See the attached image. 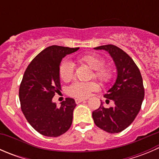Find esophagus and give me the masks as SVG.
<instances>
[{"label": "esophagus", "mask_w": 159, "mask_h": 159, "mask_svg": "<svg viewBox=\"0 0 159 159\" xmlns=\"http://www.w3.org/2000/svg\"><path fill=\"white\" fill-rule=\"evenodd\" d=\"M84 101H85V99H81V98H76V99H75V102H76L77 104L81 103V102H84Z\"/></svg>", "instance_id": "esophagus-1"}]
</instances>
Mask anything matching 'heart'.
<instances>
[{
	"label": "heart",
	"mask_w": 159,
	"mask_h": 159,
	"mask_svg": "<svg viewBox=\"0 0 159 159\" xmlns=\"http://www.w3.org/2000/svg\"><path fill=\"white\" fill-rule=\"evenodd\" d=\"M80 61L93 70H95V76L102 82H108L112 78V70L110 68H104L105 60L96 54H87L80 57ZM75 65L70 61H64L60 66L59 73L64 81H68L73 78ZM98 89V85L94 81L81 82L76 81L68 88V94L77 98H88L92 91Z\"/></svg>",
	"instance_id": "obj_1"
}]
</instances>
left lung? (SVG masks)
Instances as JSON below:
<instances>
[{
  "label": "left lung",
  "instance_id": "obj_1",
  "mask_svg": "<svg viewBox=\"0 0 159 159\" xmlns=\"http://www.w3.org/2000/svg\"><path fill=\"white\" fill-rule=\"evenodd\" d=\"M109 54L116 67V79L105 98L112 100L114 106L100 108L92 112L96 125L108 133H118L128 128L141 109L145 96L140 70L134 61L124 51L112 44L94 48ZM106 100V101H107Z\"/></svg>",
  "mask_w": 159,
  "mask_h": 159
}]
</instances>
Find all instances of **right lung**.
<instances>
[{
    "mask_svg": "<svg viewBox=\"0 0 159 159\" xmlns=\"http://www.w3.org/2000/svg\"><path fill=\"white\" fill-rule=\"evenodd\" d=\"M79 49L52 45L40 52L25 72L19 89L23 114L28 123L40 134L57 137L70 129L75 99L67 98L57 106L52 98L60 91V69L62 59Z\"/></svg>",
    "mask_w": 159,
    "mask_h": 159,
    "instance_id": "obj_1",
    "label": "right lung"
}]
</instances>
